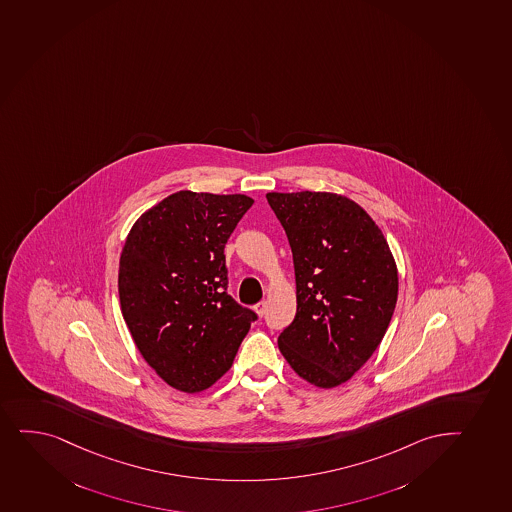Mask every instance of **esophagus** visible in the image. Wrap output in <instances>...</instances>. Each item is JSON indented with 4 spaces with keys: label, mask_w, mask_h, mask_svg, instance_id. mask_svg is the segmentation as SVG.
Instances as JSON below:
<instances>
[{
    "label": "esophagus",
    "mask_w": 512,
    "mask_h": 512,
    "mask_svg": "<svg viewBox=\"0 0 512 512\" xmlns=\"http://www.w3.org/2000/svg\"><path fill=\"white\" fill-rule=\"evenodd\" d=\"M253 310L257 311V315L264 316L265 310H267V303H265V301H260V303L253 306Z\"/></svg>",
    "instance_id": "1"
}]
</instances>
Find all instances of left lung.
<instances>
[{
	"instance_id": "obj_1",
	"label": "left lung",
	"mask_w": 512,
	"mask_h": 512,
	"mask_svg": "<svg viewBox=\"0 0 512 512\" xmlns=\"http://www.w3.org/2000/svg\"><path fill=\"white\" fill-rule=\"evenodd\" d=\"M265 197L288 235L296 276L298 308L279 351L311 385H342L385 337L398 298L395 259L378 224L347 197Z\"/></svg>"
}]
</instances>
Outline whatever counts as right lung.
Instances as JSON below:
<instances>
[{
    "label": "right lung",
    "mask_w": 512,
    "mask_h": 512,
    "mask_svg": "<svg viewBox=\"0 0 512 512\" xmlns=\"http://www.w3.org/2000/svg\"><path fill=\"white\" fill-rule=\"evenodd\" d=\"M243 194L180 190L141 214L119 262V298L144 361L175 390L213 386L257 315L228 294L224 245L252 207Z\"/></svg>",
    "instance_id": "obj_1"
}]
</instances>
